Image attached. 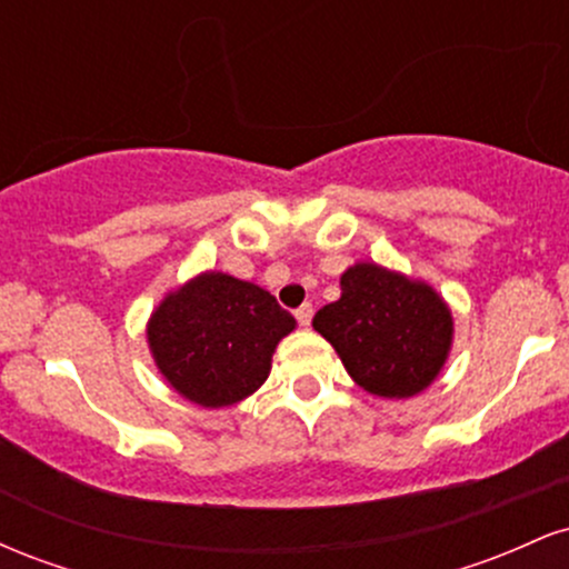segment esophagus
I'll use <instances>...</instances> for the list:
<instances>
[{
  "label": "esophagus",
  "instance_id": "obj_1",
  "mask_svg": "<svg viewBox=\"0 0 569 569\" xmlns=\"http://www.w3.org/2000/svg\"><path fill=\"white\" fill-rule=\"evenodd\" d=\"M293 316H297L299 326H305V329H307V326H310V321H312V305L310 302L302 305L297 312H293Z\"/></svg>",
  "mask_w": 569,
  "mask_h": 569
}]
</instances>
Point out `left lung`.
I'll use <instances>...</instances> for the list:
<instances>
[{
	"label": "left lung",
	"instance_id": "8db88e82",
	"mask_svg": "<svg viewBox=\"0 0 569 569\" xmlns=\"http://www.w3.org/2000/svg\"><path fill=\"white\" fill-rule=\"evenodd\" d=\"M337 302L312 329L331 342L352 382L371 396L411 398L436 382L455 339L449 305L426 280L377 262H356L339 278Z\"/></svg>",
	"mask_w": 569,
	"mask_h": 569
}]
</instances>
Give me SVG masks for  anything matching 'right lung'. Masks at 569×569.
I'll use <instances>...</instances> for the list:
<instances>
[{
    "instance_id": "obj_1",
    "label": "right lung",
    "mask_w": 569,
    "mask_h": 569,
    "mask_svg": "<svg viewBox=\"0 0 569 569\" xmlns=\"http://www.w3.org/2000/svg\"><path fill=\"white\" fill-rule=\"evenodd\" d=\"M293 329L291 312L262 286L206 270L160 299L147 321V345L176 393L221 409L262 388L272 352Z\"/></svg>"
}]
</instances>
